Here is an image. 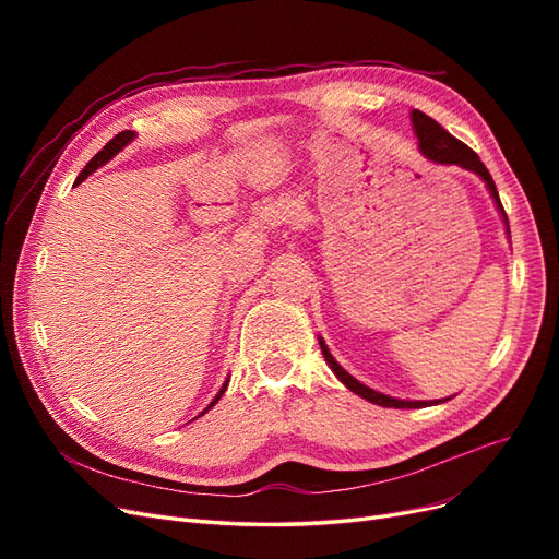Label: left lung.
<instances>
[{
	"label": "left lung",
	"instance_id": "8db88e82",
	"mask_svg": "<svg viewBox=\"0 0 559 559\" xmlns=\"http://www.w3.org/2000/svg\"><path fill=\"white\" fill-rule=\"evenodd\" d=\"M411 123H413V130H415V138H417V146L421 151V156L429 158L431 163H438V165L464 167V170L478 175L485 181L487 191H489V195H492L495 205H497V210H499V214L503 218L506 235H509V238H511L509 218H506V212L501 207V200H499V193H497L495 179H492V175L487 173V167L483 165V160L478 158L476 151H471L464 142L452 138V134L443 126H438L431 116L421 114L419 109L411 111ZM319 347H321V354H324L329 368L335 373V378L341 380L349 389V392H354V394L370 401V403L382 405V408H427V405L448 401V399H438V401H403V399H394V396H386L382 392H376V389H370L364 382H359L357 378H352L347 370L333 359V354L329 352L324 337H319Z\"/></svg>",
	"mask_w": 559,
	"mask_h": 559
}]
</instances>
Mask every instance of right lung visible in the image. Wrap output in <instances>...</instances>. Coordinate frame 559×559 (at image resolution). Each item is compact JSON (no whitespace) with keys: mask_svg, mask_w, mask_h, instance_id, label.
I'll return each instance as SVG.
<instances>
[{"mask_svg":"<svg viewBox=\"0 0 559 559\" xmlns=\"http://www.w3.org/2000/svg\"><path fill=\"white\" fill-rule=\"evenodd\" d=\"M134 138H138V134H134L132 130H126V132H118V134H116V138H114L111 142H107V146H105L103 151H99V154H95V156H93V160H91V163H88L86 167H83V170H81V175H79V177H76V181H74V186H76V183H81L83 179H88V175H93V173L97 170V167H103L105 163H109V160H111V158H114V156L118 154V151H123V148H126V146H128V144H130V142H132ZM226 386H228V380L224 382V386H222V389H218V394L214 396V401H212V403L207 405V408H205V411H202L200 415H205V413H207V411L212 408V405H214V403H216L218 399H222V394L226 392Z\"/></svg>","mask_w":559,"mask_h":559,"instance_id":"obj_1","label":"right lung"}]
</instances>
